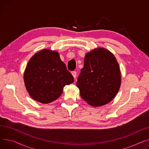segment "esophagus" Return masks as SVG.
I'll list each match as a JSON object with an SVG mask.
<instances>
[{"label":"esophagus","mask_w":149,"mask_h":149,"mask_svg":"<svg viewBox=\"0 0 149 149\" xmlns=\"http://www.w3.org/2000/svg\"><path fill=\"white\" fill-rule=\"evenodd\" d=\"M73 77L75 79L76 77V76H77V72L76 71H73L72 73Z\"/></svg>","instance_id":"34e87169"}]
</instances>
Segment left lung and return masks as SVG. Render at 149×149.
<instances>
[{
  "label": "left lung",
  "mask_w": 149,
  "mask_h": 149,
  "mask_svg": "<svg viewBox=\"0 0 149 149\" xmlns=\"http://www.w3.org/2000/svg\"><path fill=\"white\" fill-rule=\"evenodd\" d=\"M76 85L81 97L90 105L100 107L110 102L121 85L120 70L114 55L104 48L87 53Z\"/></svg>",
  "instance_id": "8db88e82"
}]
</instances>
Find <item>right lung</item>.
<instances>
[{
	"instance_id": "add662e5",
	"label": "right lung",
	"mask_w": 149,
	"mask_h": 149,
	"mask_svg": "<svg viewBox=\"0 0 149 149\" xmlns=\"http://www.w3.org/2000/svg\"><path fill=\"white\" fill-rule=\"evenodd\" d=\"M73 81L58 52L49 49H43L32 56L24 73L26 90L33 100L42 103L57 99L64 87Z\"/></svg>"
}]
</instances>
